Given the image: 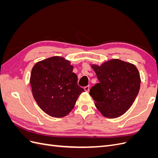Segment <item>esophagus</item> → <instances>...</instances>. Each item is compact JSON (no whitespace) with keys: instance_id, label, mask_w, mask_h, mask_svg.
I'll use <instances>...</instances> for the list:
<instances>
[{"instance_id":"obj_1","label":"esophagus","mask_w":158,"mask_h":158,"mask_svg":"<svg viewBox=\"0 0 158 158\" xmlns=\"http://www.w3.org/2000/svg\"><path fill=\"white\" fill-rule=\"evenodd\" d=\"M89 88H90L89 85H87V86L84 87V90L85 91V92H89Z\"/></svg>"}]
</instances>
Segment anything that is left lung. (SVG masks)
<instances>
[{
  "label": "left lung",
  "mask_w": 158,
  "mask_h": 158,
  "mask_svg": "<svg viewBox=\"0 0 158 158\" xmlns=\"http://www.w3.org/2000/svg\"><path fill=\"white\" fill-rule=\"evenodd\" d=\"M90 66L99 81L89 92L95 107L105 117L121 116L132 106L139 92L141 79L136 66L117 59L100 66Z\"/></svg>",
  "instance_id": "1"
}]
</instances>
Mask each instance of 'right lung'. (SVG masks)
Masks as SVG:
<instances>
[{
  "instance_id": "right-lung-1",
  "label": "right lung",
  "mask_w": 158,
  "mask_h": 158,
  "mask_svg": "<svg viewBox=\"0 0 158 158\" xmlns=\"http://www.w3.org/2000/svg\"><path fill=\"white\" fill-rule=\"evenodd\" d=\"M70 61L54 56L33 66L30 82L39 107L51 117L61 118L70 113L84 89L78 85V77Z\"/></svg>"
}]
</instances>
